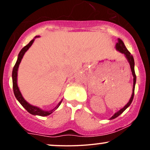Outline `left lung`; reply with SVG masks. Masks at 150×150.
Segmentation results:
<instances>
[{
	"mask_svg": "<svg viewBox=\"0 0 150 150\" xmlns=\"http://www.w3.org/2000/svg\"><path fill=\"white\" fill-rule=\"evenodd\" d=\"M116 48L118 51H120V53H123V54L125 55V57H126L127 59H128L129 63H130V69H131L132 74V75H133V89H132V94L131 97H130V99L129 100V102L126 105H125V106L123 108H121V109L119 110L118 112H116V113H115V114L113 115V116L111 117L110 119H113V118H116V117L120 116V115L121 114V113H123V111H124L126 109V108H128L129 106H130V104H131L132 101V99H133V97H134V92H135V82H136V75H135V68H134V66H135V62H134L133 57H132V55L130 54V53L129 52L128 50L126 49V47H125L124 43L123 42V41H122L120 39H118V42L116 44Z\"/></svg>",
	"mask_w": 150,
	"mask_h": 150,
	"instance_id": "1",
	"label": "left lung"
}]
</instances>
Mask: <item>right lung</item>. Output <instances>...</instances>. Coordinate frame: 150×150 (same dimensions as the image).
<instances>
[{"label":"right lung","instance_id":"1","mask_svg":"<svg viewBox=\"0 0 150 150\" xmlns=\"http://www.w3.org/2000/svg\"><path fill=\"white\" fill-rule=\"evenodd\" d=\"M37 37H38L37 36V37H35V38H37ZM34 41V39H32V41H30V42L27 45L24 46V47L22 49L21 51H20V52L19 53L18 60H17L16 63H15L14 68H13V74H12V77H13V92H14V94H15V97H16V99H18L19 102L21 104L22 106H23V107L25 108L29 113H31V114H32V115H38V116H49V115L51 114V113H53V111L56 109V108H58V106H60V104H61L62 101H60L59 104H58L57 106H56V108H54L53 109L51 110V111H43V110L40 109L39 108L37 107V106H32V105L30 104L28 102H27V101H25V99L22 97L21 92H20V89H19L18 87V84H17V77H18V70L19 65H20V62H21V61H22V57H23L24 54H25L26 51L29 49V48L32 46V44H33Z\"/></svg>","mask_w":150,"mask_h":150}]
</instances>
